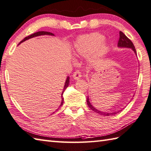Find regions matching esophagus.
Segmentation results:
<instances>
[{"mask_svg": "<svg viewBox=\"0 0 151 151\" xmlns=\"http://www.w3.org/2000/svg\"><path fill=\"white\" fill-rule=\"evenodd\" d=\"M81 77V74L80 70H76L73 74V78L75 79L76 80H78Z\"/></svg>", "mask_w": 151, "mask_h": 151, "instance_id": "obj_1", "label": "esophagus"}]
</instances>
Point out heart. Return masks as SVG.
<instances>
[{"instance_id": "heart-1", "label": "heart", "mask_w": 151, "mask_h": 151, "mask_svg": "<svg viewBox=\"0 0 151 151\" xmlns=\"http://www.w3.org/2000/svg\"><path fill=\"white\" fill-rule=\"evenodd\" d=\"M104 37L99 33H91L80 36L74 44L76 54L87 56L94 52L93 58L104 55L107 50V45L104 43Z\"/></svg>"}]
</instances>
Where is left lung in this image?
I'll list each match as a JSON object with an SVG mask.
<instances>
[{
	"mask_svg": "<svg viewBox=\"0 0 151 151\" xmlns=\"http://www.w3.org/2000/svg\"><path fill=\"white\" fill-rule=\"evenodd\" d=\"M117 44H118V46L120 47H128V48H131L132 50H133L134 52L135 53V54L137 55V52H136L135 47H134L133 42H132L131 40L129 39L121 31L119 32V39ZM87 104H88V107L90 108L91 110H93V111L99 113V114L101 115L110 116V115H115L116 113H117V112H113V113L102 112V111H99V110H97V109H96V108H95L93 106H92V105H91L90 102H89V101L88 97L87 98ZM118 112H119V111H117V113Z\"/></svg>",
	"mask_w": 151,
	"mask_h": 151,
	"instance_id": "1",
	"label": "left lung"
}]
</instances>
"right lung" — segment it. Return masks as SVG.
<instances>
[{
  "label": "right lung",
  "instance_id": "1",
  "mask_svg": "<svg viewBox=\"0 0 151 151\" xmlns=\"http://www.w3.org/2000/svg\"><path fill=\"white\" fill-rule=\"evenodd\" d=\"M41 35H52V36H54V34H52V33H51V32H45V31L37 32H36V33H34V34H31V35H30V36L26 37V38H24V39L22 40L18 44H20L22 43V42L26 41V40H28V39H30V38H34V37L38 36H41ZM69 83H70V78L68 77L67 79H66V81H65L64 87H63V89L62 96H61V97H62V102H61V104H60V106H62V105L63 104V100H64V99H63V93H64V91H65V90L66 89V88H67L68 87ZM58 109H59V108H58Z\"/></svg>",
  "mask_w": 151,
  "mask_h": 151
}]
</instances>
